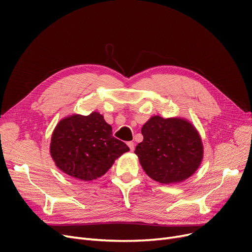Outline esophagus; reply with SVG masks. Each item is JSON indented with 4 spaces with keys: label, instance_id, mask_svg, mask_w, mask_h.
<instances>
[{
    "label": "esophagus",
    "instance_id": "34e87169",
    "mask_svg": "<svg viewBox=\"0 0 252 252\" xmlns=\"http://www.w3.org/2000/svg\"><path fill=\"white\" fill-rule=\"evenodd\" d=\"M127 145H128V147L130 148V151H133V150H134V143H133V142H128Z\"/></svg>",
    "mask_w": 252,
    "mask_h": 252
}]
</instances>
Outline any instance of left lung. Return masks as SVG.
<instances>
[{"mask_svg": "<svg viewBox=\"0 0 252 252\" xmlns=\"http://www.w3.org/2000/svg\"><path fill=\"white\" fill-rule=\"evenodd\" d=\"M143 142L135 147L149 178L162 184L187 180L203 159V143L193 124L184 118L151 117L142 127Z\"/></svg>", "mask_w": 252, "mask_h": 252, "instance_id": "1", "label": "left lung"}]
</instances>
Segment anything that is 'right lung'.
I'll return each mask as SVG.
<instances>
[{
    "instance_id": "obj_1",
    "label": "right lung",
    "mask_w": 252,
    "mask_h": 252,
    "mask_svg": "<svg viewBox=\"0 0 252 252\" xmlns=\"http://www.w3.org/2000/svg\"><path fill=\"white\" fill-rule=\"evenodd\" d=\"M49 149L58 168L81 181L102 177L129 151L124 142L112 136L111 126L96 111L61 120L52 132Z\"/></svg>"
}]
</instances>
